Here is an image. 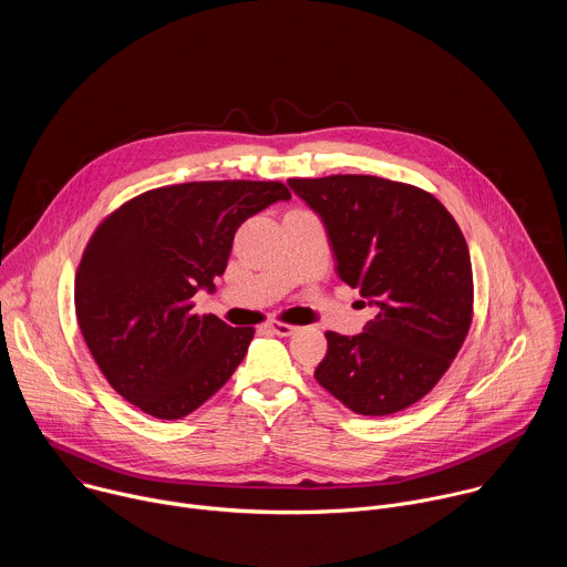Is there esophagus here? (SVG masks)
I'll return each mask as SVG.
<instances>
[{"instance_id":"esophagus-1","label":"esophagus","mask_w":567,"mask_h":567,"mask_svg":"<svg viewBox=\"0 0 567 567\" xmlns=\"http://www.w3.org/2000/svg\"><path fill=\"white\" fill-rule=\"evenodd\" d=\"M267 328H269V332H274L276 337H291V334H296V326H289V322H280V320H271V322H267Z\"/></svg>"}]
</instances>
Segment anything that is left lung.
<instances>
[{
	"instance_id": "left-lung-1",
	"label": "left lung",
	"mask_w": 567,
	"mask_h": 567,
	"mask_svg": "<svg viewBox=\"0 0 567 567\" xmlns=\"http://www.w3.org/2000/svg\"><path fill=\"white\" fill-rule=\"evenodd\" d=\"M328 230L337 274L377 316L361 334L326 332L316 381L357 415L413 406L449 370L473 313L466 239L426 190L370 175L289 179Z\"/></svg>"
}]
</instances>
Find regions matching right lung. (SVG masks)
<instances>
[{
  "mask_svg": "<svg viewBox=\"0 0 567 567\" xmlns=\"http://www.w3.org/2000/svg\"><path fill=\"white\" fill-rule=\"evenodd\" d=\"M291 195L280 182H190L147 190L92 235L75 271L80 332L110 385L156 420H182L235 372L256 334L213 313L241 221Z\"/></svg>",
  "mask_w": 567,
  "mask_h": 567,
  "instance_id": "add662e5",
  "label": "right lung"
}]
</instances>
